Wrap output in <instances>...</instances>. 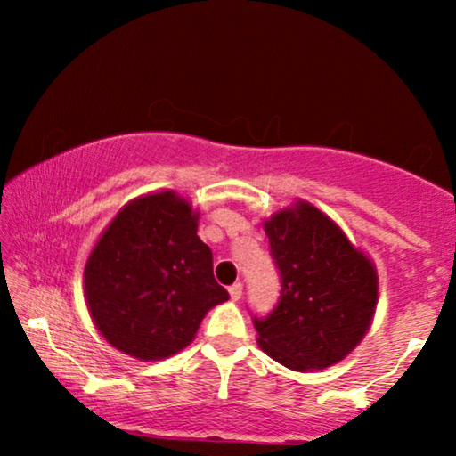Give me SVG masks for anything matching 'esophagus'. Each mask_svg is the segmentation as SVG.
Here are the masks:
<instances>
[{
    "mask_svg": "<svg viewBox=\"0 0 456 456\" xmlns=\"http://www.w3.org/2000/svg\"><path fill=\"white\" fill-rule=\"evenodd\" d=\"M228 292H230V298H232V301H239V298L242 297V284L240 282H236V284H232L228 289Z\"/></svg>",
    "mask_w": 456,
    "mask_h": 456,
    "instance_id": "esophagus-1",
    "label": "esophagus"
}]
</instances>
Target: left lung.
Returning <instances> with one entry per match:
<instances>
[{"mask_svg":"<svg viewBox=\"0 0 456 456\" xmlns=\"http://www.w3.org/2000/svg\"><path fill=\"white\" fill-rule=\"evenodd\" d=\"M282 278L276 309L255 317L257 345L295 371L338 363L363 340L378 305L373 261L315 205L297 201L264 220Z\"/></svg>","mask_w":456,"mask_h":456,"instance_id":"obj_1","label":"left lung"}]
</instances>
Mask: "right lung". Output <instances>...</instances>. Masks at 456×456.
<instances>
[{"label": "right lung", "instance_id": "1", "mask_svg": "<svg viewBox=\"0 0 456 456\" xmlns=\"http://www.w3.org/2000/svg\"><path fill=\"white\" fill-rule=\"evenodd\" d=\"M199 211L176 191L141 195L118 211L85 264L91 320L111 346L141 361L172 357L195 340L205 314L228 301Z\"/></svg>", "mask_w": 456, "mask_h": 456}]
</instances>
